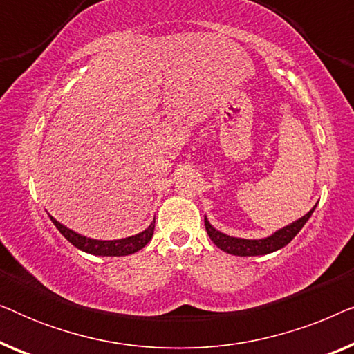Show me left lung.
I'll return each instance as SVG.
<instances>
[{"instance_id":"1","label":"left lung","mask_w":354,"mask_h":354,"mask_svg":"<svg viewBox=\"0 0 354 354\" xmlns=\"http://www.w3.org/2000/svg\"><path fill=\"white\" fill-rule=\"evenodd\" d=\"M316 206H314L309 212H306L303 217H299V219L292 222V224L275 230L272 235L264 236V239H258V240L239 239V236L227 235L224 232L217 230L216 227H212L206 216H205V227H206L207 235H209V239L212 240V243H214L217 248L225 251V253L234 254V256H263V254L274 253V251L287 246L290 241L298 235V232L303 229L309 217H311L314 209H316Z\"/></svg>"}]
</instances>
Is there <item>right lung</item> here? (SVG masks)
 I'll return each mask as SVG.
<instances>
[{"label": "right lung", "instance_id": "1", "mask_svg": "<svg viewBox=\"0 0 354 354\" xmlns=\"http://www.w3.org/2000/svg\"><path fill=\"white\" fill-rule=\"evenodd\" d=\"M48 216H50L53 224L56 225V229L59 230L61 234L75 246V248L95 256H127V254L137 253V251L142 250L145 245H148V241L151 240L153 232H154V221H153L151 224L148 225V229H145L137 235L125 236V239H119V240H96L82 234H77L75 230H72L64 224H61L59 221H56L51 214Z\"/></svg>", "mask_w": 354, "mask_h": 354}]
</instances>
